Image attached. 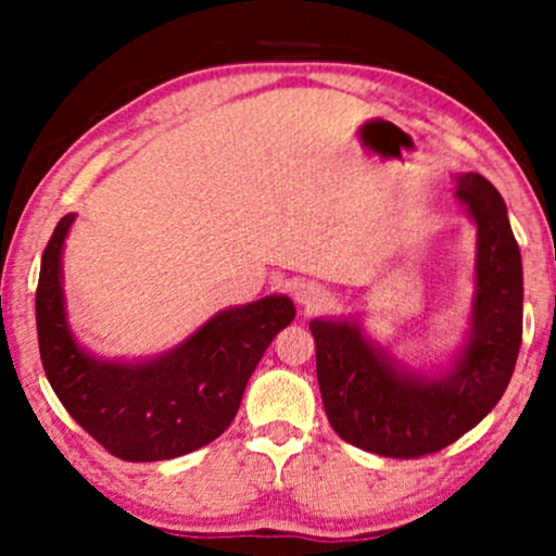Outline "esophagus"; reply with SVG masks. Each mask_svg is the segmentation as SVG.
I'll use <instances>...</instances> for the list:
<instances>
[{"mask_svg": "<svg viewBox=\"0 0 556 556\" xmlns=\"http://www.w3.org/2000/svg\"><path fill=\"white\" fill-rule=\"evenodd\" d=\"M292 295H295V303L300 308L305 311L321 308V305L327 303V290L316 282H298L295 290H292Z\"/></svg>", "mask_w": 556, "mask_h": 556, "instance_id": "esophagus-1", "label": "esophagus"}]
</instances>
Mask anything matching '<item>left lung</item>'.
Instances as JSON below:
<instances>
[{
    "instance_id": "obj_1",
    "label": "left lung",
    "mask_w": 556,
    "mask_h": 556,
    "mask_svg": "<svg viewBox=\"0 0 556 556\" xmlns=\"http://www.w3.org/2000/svg\"><path fill=\"white\" fill-rule=\"evenodd\" d=\"M455 198L476 225L473 305L446 366L420 371L376 344L358 318H314L324 410L348 444L420 457L481 424L513 379L522 340V261L500 190L468 172Z\"/></svg>"
}]
</instances>
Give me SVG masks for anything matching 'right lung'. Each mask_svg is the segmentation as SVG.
I'll use <instances>...</instances> for the list:
<instances>
[{"instance_id": "obj_1", "label": "right lung", "mask_w": 556, "mask_h": 556, "mask_svg": "<svg viewBox=\"0 0 556 556\" xmlns=\"http://www.w3.org/2000/svg\"><path fill=\"white\" fill-rule=\"evenodd\" d=\"M75 214L56 222L36 287L43 371L67 413L114 457L172 460L227 431L279 329L295 318L287 295H266L214 314L180 344L140 361L99 358L67 321L62 253Z\"/></svg>"}]
</instances>
